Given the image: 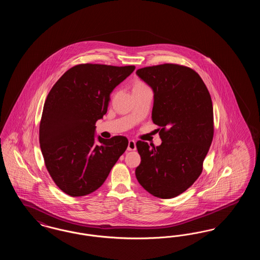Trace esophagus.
I'll list each match as a JSON object with an SVG mask.
<instances>
[{"label":"esophagus","instance_id":"obj_1","mask_svg":"<svg viewBox=\"0 0 260 260\" xmlns=\"http://www.w3.org/2000/svg\"><path fill=\"white\" fill-rule=\"evenodd\" d=\"M136 149V141L134 139H129L128 140V144H127V150L128 151H134Z\"/></svg>","mask_w":260,"mask_h":260}]
</instances>
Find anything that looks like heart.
<instances>
[{
	"label": "heart",
	"instance_id": "heart-1",
	"mask_svg": "<svg viewBox=\"0 0 260 260\" xmlns=\"http://www.w3.org/2000/svg\"><path fill=\"white\" fill-rule=\"evenodd\" d=\"M146 86L144 85V84H142V83H137L136 85V87L135 88H141V87H145Z\"/></svg>",
	"mask_w": 260,
	"mask_h": 260
}]
</instances>
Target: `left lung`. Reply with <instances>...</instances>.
Instances as JSON below:
<instances>
[{
  "label": "left lung",
  "instance_id": "1",
  "mask_svg": "<svg viewBox=\"0 0 260 260\" xmlns=\"http://www.w3.org/2000/svg\"><path fill=\"white\" fill-rule=\"evenodd\" d=\"M136 75L154 92L152 121L158 124L161 144L137 141L141 162L136 176L155 197L172 199L192 185L213 137L210 92L193 69L166 63L138 69Z\"/></svg>",
  "mask_w": 260,
  "mask_h": 260
}]
</instances>
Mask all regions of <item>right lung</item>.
Masks as SVG:
<instances>
[{"mask_svg": "<svg viewBox=\"0 0 260 260\" xmlns=\"http://www.w3.org/2000/svg\"><path fill=\"white\" fill-rule=\"evenodd\" d=\"M135 69L79 64L50 89L40 124V146L52 180L67 195L80 197L98 190L127 147L122 136H98L95 144V123L106 114L113 89Z\"/></svg>", "mask_w": 260, "mask_h": 260, "instance_id": "1", "label": "right lung"}]
</instances>
